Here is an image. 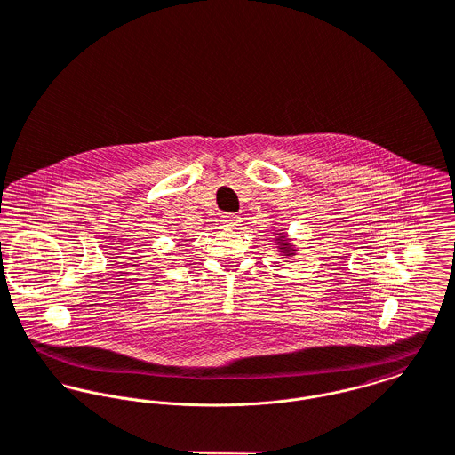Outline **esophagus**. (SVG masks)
Wrapping results in <instances>:
<instances>
[{
	"label": "esophagus",
	"instance_id": "esophagus-1",
	"mask_svg": "<svg viewBox=\"0 0 455 455\" xmlns=\"http://www.w3.org/2000/svg\"><path fill=\"white\" fill-rule=\"evenodd\" d=\"M221 223H223V227L234 228V227H237L241 223V218L235 216V214H223L221 216Z\"/></svg>",
	"mask_w": 455,
	"mask_h": 455
}]
</instances>
